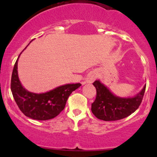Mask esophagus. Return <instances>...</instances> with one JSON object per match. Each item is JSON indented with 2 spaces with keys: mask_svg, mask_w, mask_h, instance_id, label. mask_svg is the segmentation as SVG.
Here are the masks:
<instances>
[{
  "mask_svg": "<svg viewBox=\"0 0 157 157\" xmlns=\"http://www.w3.org/2000/svg\"><path fill=\"white\" fill-rule=\"evenodd\" d=\"M96 75L94 74V73H91L87 76V78H86V82L89 83H91L96 80Z\"/></svg>",
  "mask_w": 157,
  "mask_h": 157,
  "instance_id": "esophagus-1",
  "label": "esophagus"
}]
</instances>
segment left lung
<instances>
[{
  "label": "left lung",
  "instance_id": "1",
  "mask_svg": "<svg viewBox=\"0 0 157 157\" xmlns=\"http://www.w3.org/2000/svg\"><path fill=\"white\" fill-rule=\"evenodd\" d=\"M96 89V97L91 110L97 118L103 121H116L126 118L135 112L143 99L146 86L136 96L120 98L111 93L99 80L93 83Z\"/></svg>",
  "mask_w": 157,
  "mask_h": 157
}]
</instances>
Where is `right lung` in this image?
<instances>
[{
	"label": "right lung",
	"mask_w": 157,
	"mask_h": 157,
	"mask_svg": "<svg viewBox=\"0 0 157 157\" xmlns=\"http://www.w3.org/2000/svg\"><path fill=\"white\" fill-rule=\"evenodd\" d=\"M17 61L18 58L11 77V92L19 109L30 118L45 121L56 117L64 109L71 93L81 86L80 83L66 84L45 93H30L22 86L19 80Z\"/></svg>",
	"instance_id": "obj_1"
}]
</instances>
